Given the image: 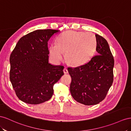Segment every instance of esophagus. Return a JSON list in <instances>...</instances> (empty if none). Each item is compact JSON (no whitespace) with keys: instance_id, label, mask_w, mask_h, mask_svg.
<instances>
[{"instance_id":"esophagus-1","label":"esophagus","mask_w":131,"mask_h":131,"mask_svg":"<svg viewBox=\"0 0 131 131\" xmlns=\"http://www.w3.org/2000/svg\"><path fill=\"white\" fill-rule=\"evenodd\" d=\"M63 72H64V73H68V69H67L66 68H64V69H63Z\"/></svg>"}]
</instances>
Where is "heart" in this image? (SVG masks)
Masks as SVG:
<instances>
[{
  "label": "heart",
  "instance_id": "obj_1",
  "mask_svg": "<svg viewBox=\"0 0 131 131\" xmlns=\"http://www.w3.org/2000/svg\"><path fill=\"white\" fill-rule=\"evenodd\" d=\"M96 37L91 32L68 31L57 38V44L49 47L50 58L55 62H60L64 57L69 63L79 65L87 62L95 51Z\"/></svg>",
  "mask_w": 131,
  "mask_h": 131
}]
</instances>
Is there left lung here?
Listing matches in <instances>:
<instances>
[{
  "instance_id": "8db88e82",
  "label": "left lung",
  "mask_w": 131,
  "mask_h": 131,
  "mask_svg": "<svg viewBox=\"0 0 131 131\" xmlns=\"http://www.w3.org/2000/svg\"><path fill=\"white\" fill-rule=\"evenodd\" d=\"M97 55L88 62L68 70L72 81L70 92L73 99L85 105L103 101L114 81V59L109 44L102 36L95 34Z\"/></svg>"
}]
</instances>
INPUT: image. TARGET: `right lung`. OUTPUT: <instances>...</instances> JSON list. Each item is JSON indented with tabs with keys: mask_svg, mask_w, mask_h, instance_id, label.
<instances>
[{
	"mask_svg": "<svg viewBox=\"0 0 131 131\" xmlns=\"http://www.w3.org/2000/svg\"><path fill=\"white\" fill-rule=\"evenodd\" d=\"M55 29H38L20 39L10 54V80L17 96L29 104L49 100L53 86L63 75V66L48 62V42L59 33Z\"/></svg>",
	"mask_w": 131,
	"mask_h": 131,
	"instance_id": "1",
	"label": "right lung"
}]
</instances>
